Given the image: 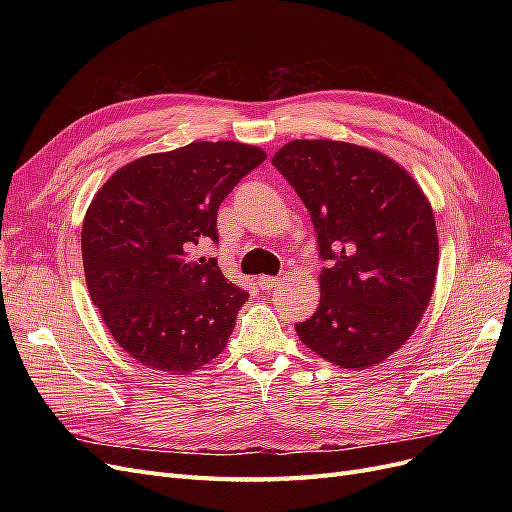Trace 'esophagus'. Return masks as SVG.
<instances>
[{
  "mask_svg": "<svg viewBox=\"0 0 512 512\" xmlns=\"http://www.w3.org/2000/svg\"><path fill=\"white\" fill-rule=\"evenodd\" d=\"M277 286H280V277H269V275L258 277V288L260 290H273Z\"/></svg>",
  "mask_w": 512,
  "mask_h": 512,
  "instance_id": "esophagus-1",
  "label": "esophagus"
}]
</instances>
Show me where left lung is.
<instances>
[{
	"instance_id": "8db88e82",
	"label": "left lung",
	"mask_w": 512,
	"mask_h": 512,
	"mask_svg": "<svg viewBox=\"0 0 512 512\" xmlns=\"http://www.w3.org/2000/svg\"><path fill=\"white\" fill-rule=\"evenodd\" d=\"M318 232L329 269L301 342L344 369H369L404 346L436 286L440 245L427 194L384 153L331 138L290 141L273 156Z\"/></svg>"
}]
</instances>
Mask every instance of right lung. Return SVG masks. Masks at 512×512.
I'll return each mask as SVG.
<instances>
[{"instance_id": "obj_1", "label": "right lung", "mask_w": 512, "mask_h": 512, "mask_svg": "<svg viewBox=\"0 0 512 512\" xmlns=\"http://www.w3.org/2000/svg\"><path fill=\"white\" fill-rule=\"evenodd\" d=\"M267 153L235 141H196L117 168L87 207L85 282L115 342L149 369L185 376L222 354L245 290L215 260L218 209Z\"/></svg>"}]
</instances>
